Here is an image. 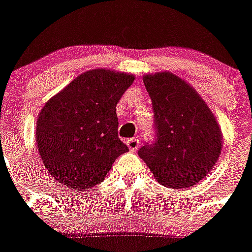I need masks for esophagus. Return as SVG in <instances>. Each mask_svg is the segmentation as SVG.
Segmentation results:
<instances>
[{"label": "esophagus", "instance_id": "obj_1", "mask_svg": "<svg viewBox=\"0 0 252 252\" xmlns=\"http://www.w3.org/2000/svg\"><path fill=\"white\" fill-rule=\"evenodd\" d=\"M126 146H128V148L130 149L131 152H135L138 148H139L140 142L139 139H137V138H133V139L126 140Z\"/></svg>", "mask_w": 252, "mask_h": 252}]
</instances>
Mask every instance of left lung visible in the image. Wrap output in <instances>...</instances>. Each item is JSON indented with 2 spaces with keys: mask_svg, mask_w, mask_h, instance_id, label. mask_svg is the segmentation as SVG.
I'll use <instances>...</instances> for the list:
<instances>
[{
  "mask_svg": "<svg viewBox=\"0 0 252 252\" xmlns=\"http://www.w3.org/2000/svg\"><path fill=\"white\" fill-rule=\"evenodd\" d=\"M152 99L157 140L138 156L158 183L189 188L202 181L221 154V128L202 96L185 79L171 71L143 76Z\"/></svg>",
  "mask_w": 252,
  "mask_h": 252,
  "instance_id": "8db88e82",
  "label": "left lung"
}]
</instances>
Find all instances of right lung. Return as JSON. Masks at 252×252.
<instances>
[{
    "instance_id": "right-lung-1",
    "label": "right lung",
    "mask_w": 252,
    "mask_h": 252,
    "mask_svg": "<svg viewBox=\"0 0 252 252\" xmlns=\"http://www.w3.org/2000/svg\"><path fill=\"white\" fill-rule=\"evenodd\" d=\"M133 74L83 72L42 106L36 142L45 168L60 185L87 191L103 182L128 147L118 137L117 104Z\"/></svg>"
}]
</instances>
